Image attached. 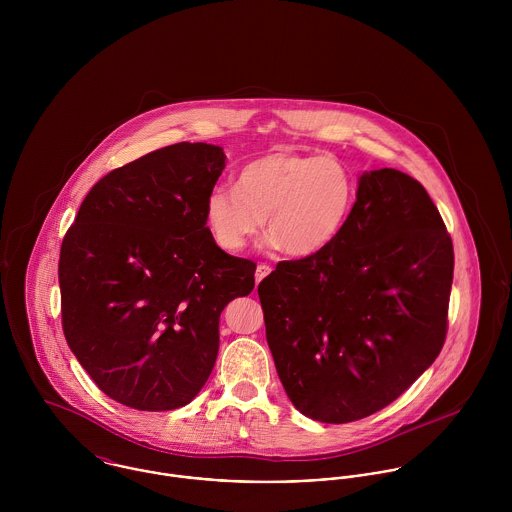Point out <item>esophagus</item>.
<instances>
[{"label":"esophagus","instance_id":"34e87169","mask_svg":"<svg viewBox=\"0 0 512 512\" xmlns=\"http://www.w3.org/2000/svg\"><path fill=\"white\" fill-rule=\"evenodd\" d=\"M270 272H272V268H270L268 264H258V266H256V274H254V276H256V288H258V284H260Z\"/></svg>","mask_w":512,"mask_h":512}]
</instances>
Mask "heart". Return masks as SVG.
Instances as JSON below:
<instances>
[{
  "label": "heart",
  "instance_id": "b5f03b06",
  "mask_svg": "<svg viewBox=\"0 0 512 512\" xmlns=\"http://www.w3.org/2000/svg\"><path fill=\"white\" fill-rule=\"evenodd\" d=\"M357 183L335 157L272 151L248 161L236 185H215L205 199V222L226 252H240L268 222V244L293 258L329 248L353 213Z\"/></svg>",
  "mask_w": 512,
  "mask_h": 512
}]
</instances>
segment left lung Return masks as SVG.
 <instances>
[{
	"label": "left lung",
	"instance_id": "8db88e82",
	"mask_svg": "<svg viewBox=\"0 0 512 512\" xmlns=\"http://www.w3.org/2000/svg\"><path fill=\"white\" fill-rule=\"evenodd\" d=\"M451 282L453 244L428 191L398 169L365 171L339 238L258 286L293 406L347 424L394 402L443 347Z\"/></svg>",
	"mask_w": 512,
	"mask_h": 512
}]
</instances>
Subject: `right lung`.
<instances>
[{
	"instance_id": "obj_1",
	"label": "right lung",
	"mask_w": 512,
	"mask_h": 512,
	"mask_svg": "<svg viewBox=\"0 0 512 512\" xmlns=\"http://www.w3.org/2000/svg\"><path fill=\"white\" fill-rule=\"evenodd\" d=\"M224 159L203 142L155 149L102 177L65 234L67 343L124 406L189 404L217 361L222 309L254 290L256 264L220 250L205 222Z\"/></svg>"
}]
</instances>
